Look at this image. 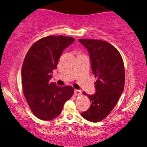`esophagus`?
I'll use <instances>...</instances> for the list:
<instances>
[{"mask_svg":"<svg viewBox=\"0 0 147 147\" xmlns=\"http://www.w3.org/2000/svg\"><path fill=\"white\" fill-rule=\"evenodd\" d=\"M74 94L76 96H80L82 94V91L80 90H74Z\"/></svg>","mask_w":147,"mask_h":147,"instance_id":"1","label":"esophagus"}]
</instances>
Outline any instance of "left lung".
Masks as SVG:
<instances>
[{"mask_svg":"<svg viewBox=\"0 0 147 147\" xmlns=\"http://www.w3.org/2000/svg\"><path fill=\"white\" fill-rule=\"evenodd\" d=\"M88 49L95 78L96 94L87 95L92 102L81 116L86 120L98 122L104 120L115 107L124 90L125 71L122 56L116 48L105 41L79 39Z\"/></svg>","mask_w":147,"mask_h":147,"instance_id":"left-lung-1","label":"left lung"}]
</instances>
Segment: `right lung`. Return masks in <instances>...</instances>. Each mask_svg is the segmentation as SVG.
<instances>
[{
  "instance_id": "obj_1",
  "label": "right lung",
  "mask_w": 147,
  "mask_h": 147,
  "mask_svg": "<svg viewBox=\"0 0 147 147\" xmlns=\"http://www.w3.org/2000/svg\"><path fill=\"white\" fill-rule=\"evenodd\" d=\"M74 41L71 37L48 36L33 44L25 56L21 70L23 94L30 109L39 119L57 117L73 95L71 86L60 87L49 81L63 51Z\"/></svg>"
}]
</instances>
